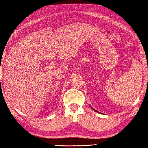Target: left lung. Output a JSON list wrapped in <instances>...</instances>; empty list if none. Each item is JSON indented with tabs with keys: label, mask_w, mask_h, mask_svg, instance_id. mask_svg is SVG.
Wrapping results in <instances>:
<instances>
[{
	"label": "left lung",
	"mask_w": 148,
	"mask_h": 148,
	"mask_svg": "<svg viewBox=\"0 0 148 148\" xmlns=\"http://www.w3.org/2000/svg\"><path fill=\"white\" fill-rule=\"evenodd\" d=\"M93 110H94V111H95L96 112H98V111H96V110H95V109H93Z\"/></svg>",
	"instance_id": "left-lung-1"
}]
</instances>
